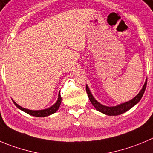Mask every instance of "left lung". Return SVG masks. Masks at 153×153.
<instances>
[{"mask_svg":"<svg viewBox=\"0 0 153 153\" xmlns=\"http://www.w3.org/2000/svg\"><path fill=\"white\" fill-rule=\"evenodd\" d=\"M146 83H147V80L145 82L144 85H143V88L141 89V91L138 93L137 95L135 97H134L133 99H131V101H128V102L124 103V104H122L120 105H118L116 107H106V106L102 105L100 103L97 102L94 97H93L92 94L90 92L89 89H88V87H85L86 88V92L88 94V98H89L90 101H91V104L94 106V108L97 110V111L101 112V113H104L106 115H108V116H118V115H120L122 113H124L125 112L128 111V110H130L132 107L135 105L136 104H137L140 101V100L141 99V97L143 96V93H144L145 90H146Z\"/></svg>","mask_w":153,"mask_h":153,"instance_id":"1","label":"left lung"}]
</instances>
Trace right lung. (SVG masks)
Here are the masks:
<instances>
[{
  "mask_svg": "<svg viewBox=\"0 0 153 153\" xmlns=\"http://www.w3.org/2000/svg\"><path fill=\"white\" fill-rule=\"evenodd\" d=\"M61 102H62V97H61V94L59 93V97H58V100L56 101V103L54 104L53 106H52L51 107L49 108L46 109V110H27V109H25L23 107H20L19 105L16 104V102L13 103L15 104V105L18 107L19 109L22 110V111L25 112L27 113V114L29 115H31L33 116H36V117H44V116H49V115L52 114V113H56L58 110H59V107L61 105Z\"/></svg>",
  "mask_w": 153,
  "mask_h": 153,
  "instance_id": "obj_1",
  "label": "right lung"
}]
</instances>
